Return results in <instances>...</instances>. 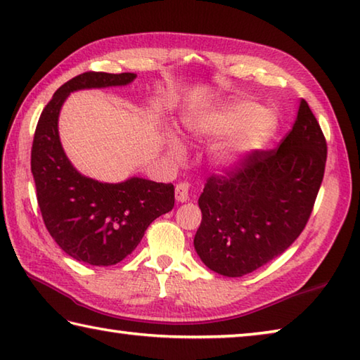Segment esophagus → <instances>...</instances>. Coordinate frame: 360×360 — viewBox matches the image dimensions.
I'll return each instance as SVG.
<instances>
[{"label": "esophagus", "mask_w": 360, "mask_h": 360, "mask_svg": "<svg viewBox=\"0 0 360 360\" xmlns=\"http://www.w3.org/2000/svg\"><path fill=\"white\" fill-rule=\"evenodd\" d=\"M190 185L188 184H179L175 186V199L176 202H186L190 199Z\"/></svg>", "instance_id": "1"}]
</instances>
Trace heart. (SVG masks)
<instances>
[{"mask_svg": "<svg viewBox=\"0 0 360 360\" xmlns=\"http://www.w3.org/2000/svg\"><path fill=\"white\" fill-rule=\"evenodd\" d=\"M188 128L205 139L232 136L217 150L215 166L221 170H236L251 155L266 147L278 128V118L255 101L237 99L190 120ZM167 148L176 160L185 156L184 145L175 136H167Z\"/></svg>", "mask_w": 360, "mask_h": 360, "instance_id": "obj_1", "label": "heart"}]
</instances>
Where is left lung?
<instances>
[{
  "instance_id": "obj_1",
  "label": "left lung",
  "mask_w": 360,
  "mask_h": 360,
  "mask_svg": "<svg viewBox=\"0 0 360 360\" xmlns=\"http://www.w3.org/2000/svg\"><path fill=\"white\" fill-rule=\"evenodd\" d=\"M326 158L323 131L302 99L278 148L256 151L240 169L207 180L194 236L200 261L219 275L243 276L281 255L311 215Z\"/></svg>"
}]
</instances>
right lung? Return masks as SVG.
<instances>
[{"label":"right lung","mask_w":360,"mask_h":360,"mask_svg":"<svg viewBox=\"0 0 360 360\" xmlns=\"http://www.w3.org/2000/svg\"><path fill=\"white\" fill-rule=\"evenodd\" d=\"M132 72H84L55 91L42 110L31 148L37 204L58 247L75 261L113 266L141 243L151 221L174 209V185L129 176L104 184L80 174L60 141L58 118L68 96L79 90L124 86Z\"/></svg>","instance_id":"add662e5"}]
</instances>
